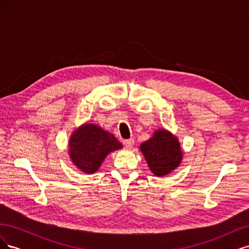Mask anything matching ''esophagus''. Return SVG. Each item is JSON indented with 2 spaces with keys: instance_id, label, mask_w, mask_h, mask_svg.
<instances>
[{
  "instance_id": "esophagus-1",
  "label": "esophagus",
  "mask_w": 249,
  "mask_h": 249,
  "mask_svg": "<svg viewBox=\"0 0 249 249\" xmlns=\"http://www.w3.org/2000/svg\"><path fill=\"white\" fill-rule=\"evenodd\" d=\"M123 142H124V145L126 148H132L134 145V139H125Z\"/></svg>"
}]
</instances>
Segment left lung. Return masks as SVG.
I'll use <instances>...</instances> for the list:
<instances>
[{"mask_svg":"<svg viewBox=\"0 0 249 249\" xmlns=\"http://www.w3.org/2000/svg\"><path fill=\"white\" fill-rule=\"evenodd\" d=\"M140 149L149 169L157 177L168 175L183 159L178 138L164 129L156 131L152 138L142 143Z\"/></svg>","mask_w":249,"mask_h":249,"instance_id":"1","label":"left lung"}]
</instances>
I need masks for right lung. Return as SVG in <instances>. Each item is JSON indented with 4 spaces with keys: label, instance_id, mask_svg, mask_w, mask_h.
<instances>
[{
    "label": "right lung",
    "instance_id": "obj_1",
    "mask_svg": "<svg viewBox=\"0 0 249 249\" xmlns=\"http://www.w3.org/2000/svg\"><path fill=\"white\" fill-rule=\"evenodd\" d=\"M122 147L114 135L99 125L86 124L72 133L69 153L71 162L81 171L93 173L99 170L108 154Z\"/></svg>",
    "mask_w": 249,
    "mask_h": 249
}]
</instances>
